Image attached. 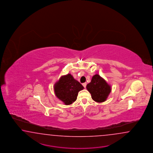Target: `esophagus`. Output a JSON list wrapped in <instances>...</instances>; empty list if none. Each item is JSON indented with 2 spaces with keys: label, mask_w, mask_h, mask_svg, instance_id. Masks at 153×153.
<instances>
[{
  "label": "esophagus",
  "mask_w": 153,
  "mask_h": 153,
  "mask_svg": "<svg viewBox=\"0 0 153 153\" xmlns=\"http://www.w3.org/2000/svg\"><path fill=\"white\" fill-rule=\"evenodd\" d=\"M82 85L83 87H85V88H86V85H87V83H86V82L83 83H82Z\"/></svg>",
  "instance_id": "esophagus-1"
}]
</instances>
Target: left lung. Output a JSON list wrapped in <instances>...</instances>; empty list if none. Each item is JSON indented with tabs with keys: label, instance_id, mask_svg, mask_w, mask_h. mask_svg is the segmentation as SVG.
<instances>
[{
	"label": "left lung",
	"instance_id": "obj_1",
	"mask_svg": "<svg viewBox=\"0 0 153 153\" xmlns=\"http://www.w3.org/2000/svg\"><path fill=\"white\" fill-rule=\"evenodd\" d=\"M86 88L91 94L92 100L97 102L105 101L111 91V86L98 74L92 77L91 82L87 84Z\"/></svg>",
	"mask_w": 153,
	"mask_h": 153
}]
</instances>
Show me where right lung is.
I'll return each instance as SVG.
<instances>
[{
	"label": "right lung",
	"mask_w": 153,
	"mask_h": 153,
	"mask_svg": "<svg viewBox=\"0 0 153 153\" xmlns=\"http://www.w3.org/2000/svg\"><path fill=\"white\" fill-rule=\"evenodd\" d=\"M83 88L82 85L70 74L61 76L54 85L55 95L66 105H69L74 102L77 99L79 91Z\"/></svg>",
	"instance_id": "1"
}]
</instances>
